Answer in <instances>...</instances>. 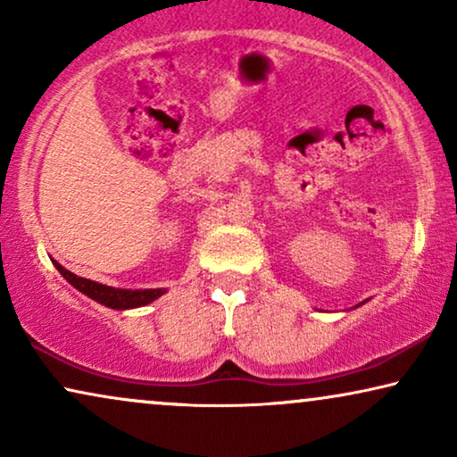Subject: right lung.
Returning <instances> with one entry per match:
<instances>
[{"label": "right lung", "instance_id": "1", "mask_svg": "<svg viewBox=\"0 0 457 457\" xmlns=\"http://www.w3.org/2000/svg\"><path fill=\"white\" fill-rule=\"evenodd\" d=\"M54 266L58 268L62 277H64L68 283H71L74 289H79L80 293H85L87 297L96 299L97 303L108 305L112 310H130V308H141V305L152 303L154 299L162 297L166 293V289H116V287H108L102 283H96V280L77 277L71 270H66L64 266L54 262Z\"/></svg>", "mask_w": 457, "mask_h": 457}]
</instances>
